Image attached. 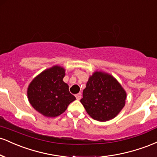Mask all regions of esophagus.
<instances>
[{"label": "esophagus", "mask_w": 157, "mask_h": 157, "mask_svg": "<svg viewBox=\"0 0 157 157\" xmlns=\"http://www.w3.org/2000/svg\"><path fill=\"white\" fill-rule=\"evenodd\" d=\"M81 93H78V94H77L76 95H75V97H76V99L77 100H80V99H81Z\"/></svg>", "instance_id": "34e87169"}]
</instances>
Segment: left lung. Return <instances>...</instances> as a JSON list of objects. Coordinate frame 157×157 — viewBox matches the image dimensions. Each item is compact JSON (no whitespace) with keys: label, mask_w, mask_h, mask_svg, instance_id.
<instances>
[{"label":"left lung","mask_w":157,"mask_h":157,"mask_svg":"<svg viewBox=\"0 0 157 157\" xmlns=\"http://www.w3.org/2000/svg\"><path fill=\"white\" fill-rule=\"evenodd\" d=\"M127 94L112 75L96 71L89 77L81 103L94 120L109 121L118 115L125 105Z\"/></svg>","instance_id":"1"}]
</instances>
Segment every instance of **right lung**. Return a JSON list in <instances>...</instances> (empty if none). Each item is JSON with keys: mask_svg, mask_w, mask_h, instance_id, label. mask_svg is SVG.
I'll list each match as a JSON object with an SVG mask.
<instances>
[{"mask_svg": "<svg viewBox=\"0 0 157 157\" xmlns=\"http://www.w3.org/2000/svg\"><path fill=\"white\" fill-rule=\"evenodd\" d=\"M66 69L60 66H52L37 75L27 89V97L32 107L46 117H56L67 109L76 100L63 82Z\"/></svg>", "mask_w": 157, "mask_h": 157, "instance_id": "add662e5", "label": "right lung"}]
</instances>
